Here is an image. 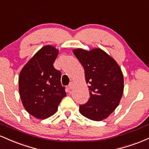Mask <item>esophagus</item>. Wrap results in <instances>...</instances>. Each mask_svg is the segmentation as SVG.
<instances>
[{
	"label": "esophagus",
	"mask_w": 149,
	"mask_h": 149,
	"mask_svg": "<svg viewBox=\"0 0 149 149\" xmlns=\"http://www.w3.org/2000/svg\"><path fill=\"white\" fill-rule=\"evenodd\" d=\"M73 85H74V83H73V82H71L69 85V88L72 89L73 88Z\"/></svg>",
	"instance_id": "34e87169"
}]
</instances>
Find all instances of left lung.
<instances>
[{
	"instance_id": "1",
	"label": "left lung",
	"mask_w": 149,
	"mask_h": 149,
	"mask_svg": "<svg viewBox=\"0 0 149 149\" xmlns=\"http://www.w3.org/2000/svg\"><path fill=\"white\" fill-rule=\"evenodd\" d=\"M73 54L83 65L89 83L90 99L80 105V112L92 120L100 121L114 111L123 93L124 78L116 61L100 48L76 49Z\"/></svg>"
}]
</instances>
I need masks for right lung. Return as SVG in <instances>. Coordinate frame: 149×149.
Returning a JSON list of instances; mask_svg holds the SVG:
<instances>
[{
    "label": "right lung",
    "instance_id": "right-lung-1",
    "mask_svg": "<svg viewBox=\"0 0 149 149\" xmlns=\"http://www.w3.org/2000/svg\"><path fill=\"white\" fill-rule=\"evenodd\" d=\"M58 49L46 45L24 66L19 77V91L24 107L38 119L52 116L66 97L61 85V72L53 66Z\"/></svg>",
    "mask_w": 149,
    "mask_h": 149
}]
</instances>
